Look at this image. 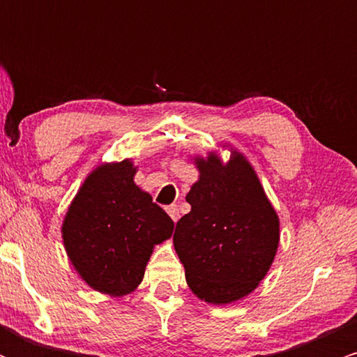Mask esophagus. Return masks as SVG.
Wrapping results in <instances>:
<instances>
[{
	"instance_id": "1",
	"label": "esophagus",
	"mask_w": 357,
	"mask_h": 357,
	"mask_svg": "<svg viewBox=\"0 0 357 357\" xmlns=\"http://www.w3.org/2000/svg\"><path fill=\"white\" fill-rule=\"evenodd\" d=\"M166 211H167V215L171 216V220L174 221V223L179 220V210H178V206H176V204H171V206H167Z\"/></svg>"
}]
</instances>
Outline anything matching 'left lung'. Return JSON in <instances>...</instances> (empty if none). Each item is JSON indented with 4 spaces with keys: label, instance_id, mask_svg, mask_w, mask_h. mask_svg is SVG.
Instances as JSON below:
<instances>
[{
    "label": "left lung",
    "instance_id": "8db88e82",
    "mask_svg": "<svg viewBox=\"0 0 357 357\" xmlns=\"http://www.w3.org/2000/svg\"><path fill=\"white\" fill-rule=\"evenodd\" d=\"M192 158L198 181L186 202L191 211L176 223L174 250L188 287L202 301L227 305L264 280L280 241V221L250 161L230 149Z\"/></svg>",
    "mask_w": 357,
    "mask_h": 357
}]
</instances>
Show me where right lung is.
<instances>
[{
    "label": "right lung",
    "mask_w": 357,
    "mask_h": 357,
    "mask_svg": "<svg viewBox=\"0 0 357 357\" xmlns=\"http://www.w3.org/2000/svg\"><path fill=\"white\" fill-rule=\"evenodd\" d=\"M130 159L104 162L85 178L61 223L68 260L90 289L112 297L134 292L155 245L174 223L134 183Z\"/></svg>",
    "instance_id": "add662e5"
}]
</instances>
